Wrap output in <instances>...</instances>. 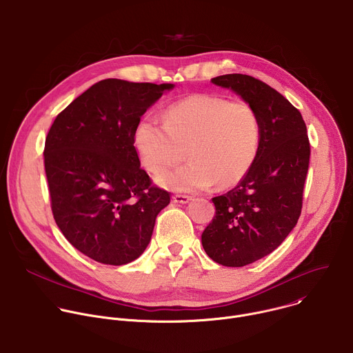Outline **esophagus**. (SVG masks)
I'll list each match as a JSON object with an SVG mask.
<instances>
[{
	"label": "esophagus",
	"mask_w": 353,
	"mask_h": 353,
	"mask_svg": "<svg viewBox=\"0 0 353 353\" xmlns=\"http://www.w3.org/2000/svg\"><path fill=\"white\" fill-rule=\"evenodd\" d=\"M172 199H173L174 203H187V202H190L192 199V196L184 195V194H176V195L172 196Z\"/></svg>",
	"instance_id": "1"
}]
</instances>
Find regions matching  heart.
<instances>
[{
    "mask_svg": "<svg viewBox=\"0 0 353 353\" xmlns=\"http://www.w3.org/2000/svg\"><path fill=\"white\" fill-rule=\"evenodd\" d=\"M261 119L247 101L213 94H194L170 105L163 122L145 116L134 130V148L150 173H160L183 159L192 161L157 176L173 191L228 188L251 172L261 147Z\"/></svg>",
    "mask_w": 353,
    "mask_h": 353,
    "instance_id": "obj_1",
    "label": "heart"
}]
</instances>
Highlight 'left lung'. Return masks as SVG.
Wrapping results in <instances>:
<instances>
[{"mask_svg":"<svg viewBox=\"0 0 353 353\" xmlns=\"http://www.w3.org/2000/svg\"><path fill=\"white\" fill-rule=\"evenodd\" d=\"M210 81L250 102L261 119V147L251 172L237 187L212 198L216 214L202 232L212 261L241 268L272 254L295 227L310 144L301 112L262 80L232 73Z\"/></svg>","mask_w":353,"mask_h":353,"instance_id":"obj_1","label":"left lung"}]
</instances>
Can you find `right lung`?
I'll return each mask as SVG.
<instances>
[{"label": "right lung", "instance_id": "right-lung-1", "mask_svg": "<svg viewBox=\"0 0 353 353\" xmlns=\"http://www.w3.org/2000/svg\"><path fill=\"white\" fill-rule=\"evenodd\" d=\"M173 84L105 79L79 95L47 134L44 166L54 219L95 262L121 266L148 247L170 194L140 168L133 137L145 110Z\"/></svg>", "mask_w": 353, "mask_h": 353}]
</instances>
